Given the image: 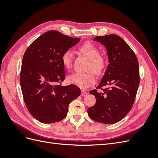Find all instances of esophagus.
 Wrapping results in <instances>:
<instances>
[{
  "label": "esophagus",
  "mask_w": 158,
  "mask_h": 158,
  "mask_svg": "<svg viewBox=\"0 0 158 158\" xmlns=\"http://www.w3.org/2000/svg\"><path fill=\"white\" fill-rule=\"evenodd\" d=\"M88 95V92H85V90H82L81 91V95H82V96H85V95Z\"/></svg>",
  "instance_id": "1"
}]
</instances>
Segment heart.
Instances as JSON below:
<instances>
[{
    "mask_svg": "<svg viewBox=\"0 0 158 158\" xmlns=\"http://www.w3.org/2000/svg\"><path fill=\"white\" fill-rule=\"evenodd\" d=\"M78 51L89 60L86 67L88 72L85 73H75L69 76V81L82 88H86L93 85L95 82L94 73L101 74L106 66V60L99 55V49L92 43L86 42L81 45ZM73 55L70 50L65 51L61 56V60L66 69H70L73 64Z\"/></svg>",
    "mask_w": 158,
    "mask_h": 158,
    "instance_id": "obj_1",
    "label": "heart"
}]
</instances>
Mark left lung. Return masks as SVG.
Masks as SVG:
<instances>
[{
	"mask_svg": "<svg viewBox=\"0 0 158 158\" xmlns=\"http://www.w3.org/2000/svg\"><path fill=\"white\" fill-rule=\"evenodd\" d=\"M94 40L106 47L109 64L96 88L101 91L89 92L96 102L88 109V113L94 121L111 125L120 121L133 106L140 84L139 64L135 52L121 37L110 34Z\"/></svg>",
	"mask_w": 158,
	"mask_h": 158,
	"instance_id": "1",
	"label": "left lung"
}]
</instances>
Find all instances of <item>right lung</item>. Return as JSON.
Segmentation results:
<instances>
[{"label": "right lung", "mask_w": 158, "mask_h": 158, "mask_svg": "<svg viewBox=\"0 0 158 158\" xmlns=\"http://www.w3.org/2000/svg\"><path fill=\"white\" fill-rule=\"evenodd\" d=\"M80 40L49 31L37 38L23 55L20 74L23 101L28 111L41 123L63 120L70 103L80 95L77 85H61L65 78L62 55Z\"/></svg>", "instance_id": "1"}]
</instances>
